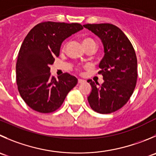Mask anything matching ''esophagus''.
I'll list each match as a JSON object with an SVG mask.
<instances>
[{
  "mask_svg": "<svg viewBox=\"0 0 156 156\" xmlns=\"http://www.w3.org/2000/svg\"><path fill=\"white\" fill-rule=\"evenodd\" d=\"M84 79H81V78H78V83H82V82H84Z\"/></svg>",
  "mask_w": 156,
  "mask_h": 156,
  "instance_id": "34e87169",
  "label": "esophagus"
}]
</instances>
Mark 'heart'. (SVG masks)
<instances>
[{
	"mask_svg": "<svg viewBox=\"0 0 156 156\" xmlns=\"http://www.w3.org/2000/svg\"><path fill=\"white\" fill-rule=\"evenodd\" d=\"M95 43L94 41L93 40H91V39H89V38H86V39H84V40H83V43Z\"/></svg>",
	"mask_w": 156,
	"mask_h": 156,
	"instance_id": "1",
	"label": "heart"
}]
</instances>
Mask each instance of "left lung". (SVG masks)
<instances>
[{
	"instance_id": "1",
	"label": "left lung",
	"mask_w": 156,
	"mask_h": 156,
	"mask_svg": "<svg viewBox=\"0 0 156 156\" xmlns=\"http://www.w3.org/2000/svg\"><path fill=\"white\" fill-rule=\"evenodd\" d=\"M84 28L101 39L104 55L99 64L104 83L100 87L87 80L91 91L87 101L99 113H113L125 105L133 93L137 80L135 50L120 28L110 23L85 24Z\"/></svg>"
}]
</instances>
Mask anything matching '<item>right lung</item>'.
<instances>
[{
  "mask_svg": "<svg viewBox=\"0 0 156 156\" xmlns=\"http://www.w3.org/2000/svg\"><path fill=\"white\" fill-rule=\"evenodd\" d=\"M79 23L43 22L35 26L24 39L16 66V84L21 98L33 110L51 113L59 108L78 79L64 73L55 79L50 67L58 57L66 39L80 31Z\"/></svg>",
  "mask_w": 156,
  "mask_h": 156,
  "instance_id": "right-lung-1",
  "label": "right lung"
}]
</instances>
